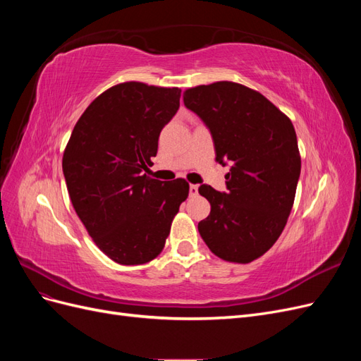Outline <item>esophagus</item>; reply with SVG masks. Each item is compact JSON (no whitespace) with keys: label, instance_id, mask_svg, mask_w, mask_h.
<instances>
[{"label":"esophagus","instance_id":"obj_1","mask_svg":"<svg viewBox=\"0 0 361 361\" xmlns=\"http://www.w3.org/2000/svg\"><path fill=\"white\" fill-rule=\"evenodd\" d=\"M199 194V185H190V195L194 197V195Z\"/></svg>","mask_w":361,"mask_h":361}]
</instances>
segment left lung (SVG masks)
Segmentation results:
<instances>
[{
    "instance_id": "obj_1",
    "label": "left lung",
    "mask_w": 361,
    "mask_h": 361,
    "mask_svg": "<svg viewBox=\"0 0 361 361\" xmlns=\"http://www.w3.org/2000/svg\"><path fill=\"white\" fill-rule=\"evenodd\" d=\"M183 104L209 128L215 159L232 164L227 192L200 185L211 203L200 236L220 259L250 264L276 244L293 206L301 171L293 125L264 94L232 81L185 90Z\"/></svg>"
}]
</instances>
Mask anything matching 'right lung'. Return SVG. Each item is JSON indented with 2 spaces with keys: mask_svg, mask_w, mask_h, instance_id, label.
<instances>
[{
  "mask_svg": "<svg viewBox=\"0 0 361 361\" xmlns=\"http://www.w3.org/2000/svg\"><path fill=\"white\" fill-rule=\"evenodd\" d=\"M179 99L178 87L117 84L87 106L64 149L73 209L94 244L120 265L155 259L188 197L185 179L162 182L143 173Z\"/></svg>",
  "mask_w": 361,
  "mask_h": 361,
  "instance_id": "add662e5",
  "label": "right lung"
}]
</instances>
